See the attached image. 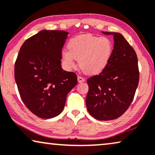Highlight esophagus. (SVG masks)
Here are the masks:
<instances>
[{"label": "esophagus", "mask_w": 155, "mask_h": 155, "mask_svg": "<svg viewBox=\"0 0 155 155\" xmlns=\"http://www.w3.org/2000/svg\"><path fill=\"white\" fill-rule=\"evenodd\" d=\"M77 79H78V83H82V82H84L85 81V78L84 77H81V76H78Z\"/></svg>", "instance_id": "1"}]
</instances>
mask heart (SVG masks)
Instances as JSON below:
<instances>
[{"label":"heart","instance_id":"obj_1","mask_svg":"<svg viewBox=\"0 0 155 155\" xmlns=\"http://www.w3.org/2000/svg\"><path fill=\"white\" fill-rule=\"evenodd\" d=\"M68 50L61 54L63 67L71 70L76 67V61L82 71L95 74L103 70L110 62L113 53L112 41L105 36L81 34L71 38L67 45Z\"/></svg>","mask_w":155,"mask_h":155}]
</instances>
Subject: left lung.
<instances>
[{
  "label": "left lung",
  "instance_id": "obj_1",
  "mask_svg": "<svg viewBox=\"0 0 155 155\" xmlns=\"http://www.w3.org/2000/svg\"><path fill=\"white\" fill-rule=\"evenodd\" d=\"M102 33L114 36V49L102 72L87 79L86 102L91 116L108 121L121 117L129 107L138 85L139 69L136 52L121 34Z\"/></svg>",
  "mask_w": 155,
  "mask_h": 155
}]
</instances>
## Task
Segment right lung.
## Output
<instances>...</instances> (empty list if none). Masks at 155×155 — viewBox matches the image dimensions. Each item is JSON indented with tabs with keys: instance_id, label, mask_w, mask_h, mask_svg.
Returning a JSON list of instances; mask_svg holds the SVG:
<instances>
[{
	"instance_id": "add662e5",
	"label": "right lung",
	"mask_w": 155,
	"mask_h": 155,
	"mask_svg": "<svg viewBox=\"0 0 155 155\" xmlns=\"http://www.w3.org/2000/svg\"><path fill=\"white\" fill-rule=\"evenodd\" d=\"M68 32L43 30L25 41L15 64V79L24 104L36 116L51 119L64 107L77 74L63 70L61 54Z\"/></svg>"
}]
</instances>
